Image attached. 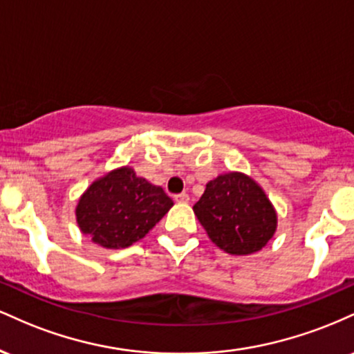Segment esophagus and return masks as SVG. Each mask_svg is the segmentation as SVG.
<instances>
[{"label": "esophagus", "mask_w": 354, "mask_h": 354, "mask_svg": "<svg viewBox=\"0 0 354 354\" xmlns=\"http://www.w3.org/2000/svg\"><path fill=\"white\" fill-rule=\"evenodd\" d=\"M174 201H178V203H188V201H189V196H188V193H180V194H174Z\"/></svg>", "instance_id": "obj_1"}]
</instances>
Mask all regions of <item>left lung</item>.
Wrapping results in <instances>:
<instances>
[{"instance_id":"8db88e82","label":"left lung","mask_w":354,"mask_h":354,"mask_svg":"<svg viewBox=\"0 0 354 354\" xmlns=\"http://www.w3.org/2000/svg\"><path fill=\"white\" fill-rule=\"evenodd\" d=\"M193 211L211 241L236 256L263 250L278 226L274 206L261 186L238 171L211 180Z\"/></svg>"}]
</instances>
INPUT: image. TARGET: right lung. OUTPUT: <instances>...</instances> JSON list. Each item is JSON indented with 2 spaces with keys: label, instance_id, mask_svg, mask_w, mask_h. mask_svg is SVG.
Segmentation results:
<instances>
[{
  "label": "right lung",
  "instance_id": "right-lung-1",
  "mask_svg": "<svg viewBox=\"0 0 354 354\" xmlns=\"http://www.w3.org/2000/svg\"><path fill=\"white\" fill-rule=\"evenodd\" d=\"M173 200L129 166L98 178L81 194L76 223L93 243L121 250L140 241L168 213Z\"/></svg>",
  "mask_w": 354,
  "mask_h": 354
}]
</instances>
